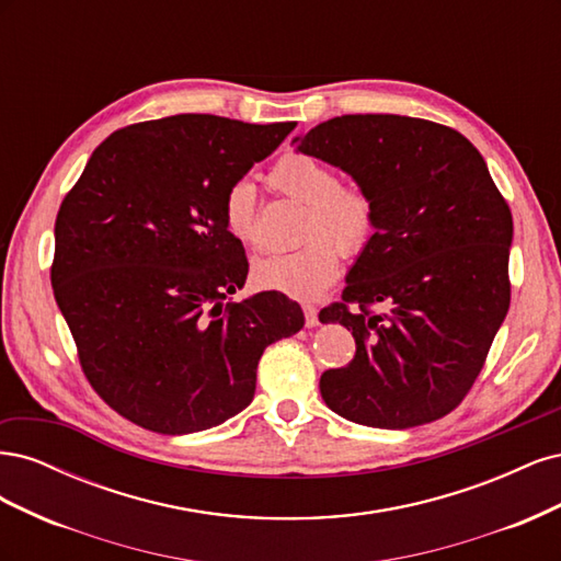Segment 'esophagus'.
<instances>
[{
    "label": "esophagus",
    "instance_id": "obj_1",
    "mask_svg": "<svg viewBox=\"0 0 561 561\" xmlns=\"http://www.w3.org/2000/svg\"><path fill=\"white\" fill-rule=\"evenodd\" d=\"M304 320H307V328H318V309L316 307H304Z\"/></svg>",
    "mask_w": 561,
    "mask_h": 561
}]
</instances>
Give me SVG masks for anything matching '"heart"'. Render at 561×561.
I'll list each match as a JSON object with an SVG mask.
<instances>
[{
	"label": "heart",
	"instance_id": "obj_1",
	"mask_svg": "<svg viewBox=\"0 0 561 561\" xmlns=\"http://www.w3.org/2000/svg\"><path fill=\"white\" fill-rule=\"evenodd\" d=\"M276 192L307 206L301 239L293 252L254 260L252 280L262 290L293 299H316L336 278L339 253L358 254L377 229V210L358 186L339 184L334 168L309 154H285L268 173ZM222 222L231 239L257 245V190L245 178L229 184L222 198Z\"/></svg>",
	"mask_w": 561,
	"mask_h": 561
}]
</instances>
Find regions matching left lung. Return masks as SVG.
<instances>
[{"label":"left lung","instance_id":"obj_1","mask_svg":"<svg viewBox=\"0 0 561 561\" xmlns=\"http://www.w3.org/2000/svg\"><path fill=\"white\" fill-rule=\"evenodd\" d=\"M293 145L351 175L377 210L344 301L318 316L355 339L353 360L322 371V400L390 431L449 414L511 307L513 215L482 154L454 128L398 114L334 116Z\"/></svg>","mask_w":561,"mask_h":561}]
</instances>
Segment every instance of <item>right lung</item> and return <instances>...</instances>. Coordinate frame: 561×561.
<instances>
[{"mask_svg": "<svg viewBox=\"0 0 561 561\" xmlns=\"http://www.w3.org/2000/svg\"><path fill=\"white\" fill-rule=\"evenodd\" d=\"M175 114L112 133L56 217L50 283L83 375L138 426L186 435L254 398L268 344L304 328L299 304L257 293L222 222L229 184L295 130Z\"/></svg>", "mask_w": 561, "mask_h": 561, "instance_id": "obj_1", "label": "right lung"}]
</instances>
